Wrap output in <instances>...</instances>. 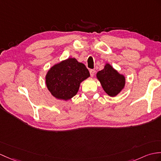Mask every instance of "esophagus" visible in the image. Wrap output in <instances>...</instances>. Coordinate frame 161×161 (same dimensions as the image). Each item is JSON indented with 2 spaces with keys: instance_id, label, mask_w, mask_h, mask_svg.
Segmentation results:
<instances>
[{
  "instance_id": "1",
  "label": "esophagus",
  "mask_w": 161,
  "mask_h": 161,
  "mask_svg": "<svg viewBox=\"0 0 161 161\" xmlns=\"http://www.w3.org/2000/svg\"><path fill=\"white\" fill-rule=\"evenodd\" d=\"M95 73V70L94 69H91V70H90V74H91V77H93V76H94Z\"/></svg>"
}]
</instances>
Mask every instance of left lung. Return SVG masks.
Wrapping results in <instances>:
<instances>
[{
    "label": "left lung",
    "mask_w": 161,
    "mask_h": 161,
    "mask_svg": "<svg viewBox=\"0 0 161 161\" xmlns=\"http://www.w3.org/2000/svg\"><path fill=\"white\" fill-rule=\"evenodd\" d=\"M96 77L107 95L116 97L124 88L125 77L119 73L109 63H106L103 69L98 71Z\"/></svg>",
    "instance_id": "8db88e82"
}]
</instances>
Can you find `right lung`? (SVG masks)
Returning <instances> with one entry per match:
<instances>
[{
	"mask_svg": "<svg viewBox=\"0 0 161 161\" xmlns=\"http://www.w3.org/2000/svg\"><path fill=\"white\" fill-rule=\"evenodd\" d=\"M89 77L88 70L83 63L69 58L48 70L45 81L48 91L54 97L68 101L77 94L80 84Z\"/></svg>",
	"mask_w": 161,
	"mask_h": 161,
	"instance_id": "obj_1",
	"label": "right lung"
}]
</instances>
